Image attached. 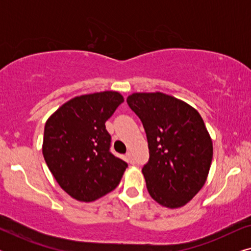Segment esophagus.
<instances>
[{
    "label": "esophagus",
    "mask_w": 251,
    "mask_h": 251,
    "mask_svg": "<svg viewBox=\"0 0 251 251\" xmlns=\"http://www.w3.org/2000/svg\"><path fill=\"white\" fill-rule=\"evenodd\" d=\"M126 161H128L129 163H131V164L135 163V159H133V155H132L131 152L126 153Z\"/></svg>",
    "instance_id": "1"
}]
</instances>
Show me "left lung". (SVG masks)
I'll return each instance as SVG.
<instances>
[{
    "label": "left lung",
    "mask_w": 251,
    "mask_h": 251,
    "mask_svg": "<svg viewBox=\"0 0 251 251\" xmlns=\"http://www.w3.org/2000/svg\"><path fill=\"white\" fill-rule=\"evenodd\" d=\"M145 129L150 160L143 175L151 197L167 208L183 207L201 190L212 160L203 120L186 102L162 92L126 98Z\"/></svg>",
    "instance_id": "obj_1"
}]
</instances>
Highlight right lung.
Returning <instances> with one entry per match:
<instances>
[{
	"instance_id": "add662e5",
	"label": "right lung",
	"mask_w": 251,
	"mask_h": 251,
	"mask_svg": "<svg viewBox=\"0 0 251 251\" xmlns=\"http://www.w3.org/2000/svg\"><path fill=\"white\" fill-rule=\"evenodd\" d=\"M123 101L116 91L78 96L48 119L44 160L59 186L78 201L91 202L109 193L128 167L109 151L111 135L105 126Z\"/></svg>"
}]
</instances>
